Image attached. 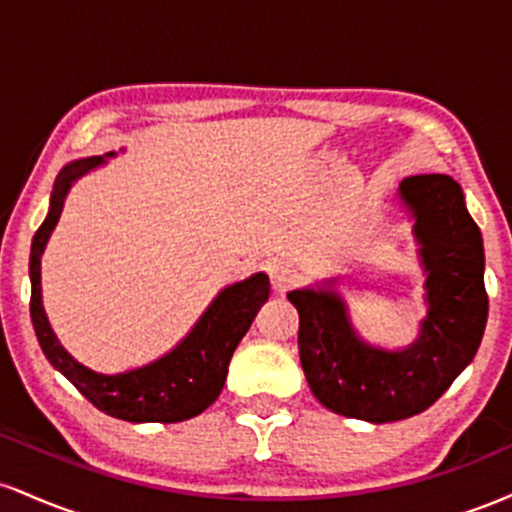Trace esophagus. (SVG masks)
<instances>
[{"label":"esophagus","instance_id":"1","mask_svg":"<svg viewBox=\"0 0 512 512\" xmlns=\"http://www.w3.org/2000/svg\"><path fill=\"white\" fill-rule=\"evenodd\" d=\"M269 281H272V289L276 293H286L291 289V286H296L298 281V272L293 264H286V262H276L269 267Z\"/></svg>","mask_w":512,"mask_h":512}]
</instances>
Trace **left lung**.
I'll use <instances>...</instances> for the list:
<instances>
[{
  "label": "left lung",
  "mask_w": 512,
  "mask_h": 512,
  "mask_svg": "<svg viewBox=\"0 0 512 512\" xmlns=\"http://www.w3.org/2000/svg\"><path fill=\"white\" fill-rule=\"evenodd\" d=\"M399 195L414 214L428 272V317L409 349L383 351L358 339L337 293L301 289L298 354L317 402L349 419L387 424L431 407L467 368L484 337L489 296L484 243L450 175H411Z\"/></svg>",
  "instance_id": "1"
}]
</instances>
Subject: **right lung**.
<instances>
[{
    "label": "right lung",
    "instance_id": "add662e5",
    "mask_svg": "<svg viewBox=\"0 0 512 512\" xmlns=\"http://www.w3.org/2000/svg\"><path fill=\"white\" fill-rule=\"evenodd\" d=\"M101 163V156L84 158V161L69 163L57 175L50 211L33 236L31 320L35 337L52 366L103 414L132 421V424H149V421L151 424H178V421L202 414L221 395L233 351L250 330L260 305L269 298V276L255 274L223 289L209 305L207 313L199 317L195 330L170 354L149 366L120 375H101L76 363L57 342L45 317L43 301H40V255L48 245L52 228L57 226L72 182L84 178Z\"/></svg>",
    "mask_w": 512,
    "mask_h": 512
}]
</instances>
